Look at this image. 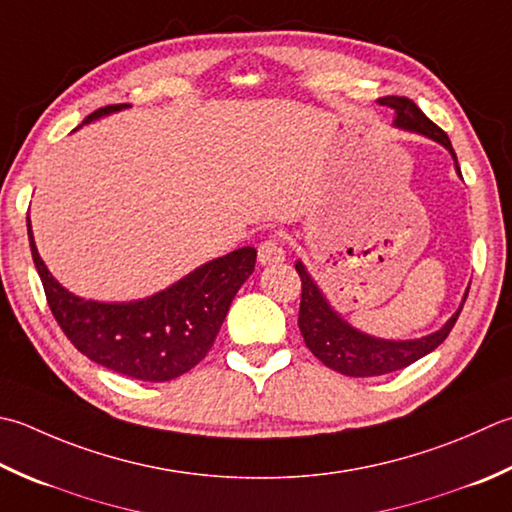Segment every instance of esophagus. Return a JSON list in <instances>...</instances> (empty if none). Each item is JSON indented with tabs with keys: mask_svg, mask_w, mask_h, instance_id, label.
Segmentation results:
<instances>
[{
	"mask_svg": "<svg viewBox=\"0 0 512 512\" xmlns=\"http://www.w3.org/2000/svg\"><path fill=\"white\" fill-rule=\"evenodd\" d=\"M257 259H259V264H262V266L284 262L286 255H284L282 244H279V239L277 237L264 239V242L259 244V248H257Z\"/></svg>",
	"mask_w": 512,
	"mask_h": 512,
	"instance_id": "34e87169",
	"label": "esophagus"
}]
</instances>
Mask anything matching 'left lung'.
<instances>
[{
	"mask_svg": "<svg viewBox=\"0 0 512 512\" xmlns=\"http://www.w3.org/2000/svg\"><path fill=\"white\" fill-rule=\"evenodd\" d=\"M382 106H390L395 110V126L404 130H413V133L426 135L435 142L448 148V153L455 159L457 173L462 175V170L457 166V155L450 139L437 124L419 110V106L408 97L388 95L379 99ZM295 270L302 279V302H299V330L308 346L319 362L324 366L337 370V373L348 377H373V375H386L393 370H402L410 364H415L417 359L433 353V350L444 342L450 330H453L459 313H462L464 304L459 306L457 313L448 319L444 328H439L437 333L426 335L422 339H408V342H393V339H377L366 333H359L357 328L344 322L333 308L328 306L326 297L317 284L310 279L302 262L295 264ZM468 293L464 295L466 302Z\"/></svg>",
	"mask_w": 512,
	"mask_h": 512,
	"instance_id": "1",
	"label": "left lung"
}]
</instances>
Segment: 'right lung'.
<instances>
[{
	"label": "right lung",
	"mask_w": 512,
	"mask_h": 512,
	"mask_svg": "<svg viewBox=\"0 0 512 512\" xmlns=\"http://www.w3.org/2000/svg\"><path fill=\"white\" fill-rule=\"evenodd\" d=\"M128 108L110 104L84 124ZM30 253L44 284L50 313L79 353L95 364L142 382H168L197 366L213 346L230 302L255 270L257 250L244 246L199 266L153 297L102 304L75 297L48 273L30 233Z\"/></svg>",
	"instance_id": "right-lung-1"
}]
</instances>
